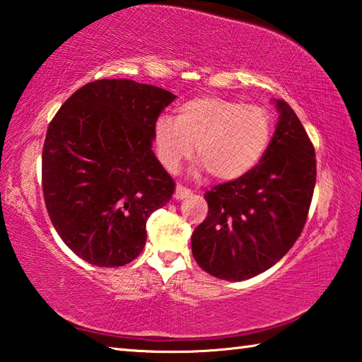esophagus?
<instances>
[{"label":"esophagus","instance_id":"34e87169","mask_svg":"<svg viewBox=\"0 0 362 362\" xmlns=\"http://www.w3.org/2000/svg\"><path fill=\"white\" fill-rule=\"evenodd\" d=\"M190 195V190L189 189H186V187H182V186H176V189H175V200H184V199H187V197Z\"/></svg>","mask_w":362,"mask_h":362}]
</instances>
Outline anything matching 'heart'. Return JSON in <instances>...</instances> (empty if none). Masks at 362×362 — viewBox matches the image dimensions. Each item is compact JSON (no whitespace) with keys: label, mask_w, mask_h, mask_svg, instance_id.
Returning <instances> with one entry per match:
<instances>
[{"label":"heart","mask_w":362,"mask_h":362,"mask_svg":"<svg viewBox=\"0 0 362 362\" xmlns=\"http://www.w3.org/2000/svg\"><path fill=\"white\" fill-rule=\"evenodd\" d=\"M272 131L274 121L268 108L202 96L182 102L178 118L160 115L153 139L158 158L168 172H178L195 149L199 172L206 170L217 181H235L264 158Z\"/></svg>","instance_id":"heart-1"}]
</instances>
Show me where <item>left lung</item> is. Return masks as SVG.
Here are the masks:
<instances>
[{
	"instance_id": "8db88e82",
	"label": "left lung",
	"mask_w": 362,
	"mask_h": 362,
	"mask_svg": "<svg viewBox=\"0 0 362 362\" xmlns=\"http://www.w3.org/2000/svg\"><path fill=\"white\" fill-rule=\"evenodd\" d=\"M274 104L279 121L264 158L243 178L204 194L208 216L192 233L195 262L223 281L240 282L269 269L308 221L317 180L315 149L287 102Z\"/></svg>"
}]
</instances>
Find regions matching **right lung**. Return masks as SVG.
<instances>
[{"mask_svg": "<svg viewBox=\"0 0 362 362\" xmlns=\"http://www.w3.org/2000/svg\"><path fill=\"white\" fill-rule=\"evenodd\" d=\"M175 94L127 78L91 81L61 105L42 151L50 221L74 254L102 268L131 263L172 180L153 153L156 119Z\"/></svg>", "mask_w": 362, "mask_h": 362, "instance_id": "add662e5", "label": "right lung"}]
</instances>
